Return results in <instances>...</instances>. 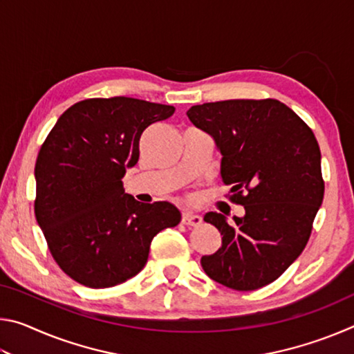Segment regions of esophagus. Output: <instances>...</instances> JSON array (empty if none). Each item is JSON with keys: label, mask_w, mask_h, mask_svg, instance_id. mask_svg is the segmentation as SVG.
<instances>
[{"label": "esophagus", "mask_w": 354, "mask_h": 354, "mask_svg": "<svg viewBox=\"0 0 354 354\" xmlns=\"http://www.w3.org/2000/svg\"><path fill=\"white\" fill-rule=\"evenodd\" d=\"M203 221L200 215L192 214V212H183V223L185 226H198Z\"/></svg>", "instance_id": "obj_1"}]
</instances>
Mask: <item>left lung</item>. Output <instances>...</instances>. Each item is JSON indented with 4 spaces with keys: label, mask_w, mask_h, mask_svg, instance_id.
<instances>
[{
    "label": "left lung",
    "mask_w": 354,
    "mask_h": 354,
    "mask_svg": "<svg viewBox=\"0 0 354 354\" xmlns=\"http://www.w3.org/2000/svg\"><path fill=\"white\" fill-rule=\"evenodd\" d=\"M187 117L214 137L230 200L245 207L230 225L207 212L221 247L201 257L211 279L256 290L278 279L301 254L323 201L320 148L306 123L278 100H226L192 106Z\"/></svg>",
    "instance_id": "left-lung-1"
}]
</instances>
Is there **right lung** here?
<instances>
[{
    "mask_svg": "<svg viewBox=\"0 0 354 354\" xmlns=\"http://www.w3.org/2000/svg\"><path fill=\"white\" fill-rule=\"evenodd\" d=\"M173 113L137 98H88L48 134L34 170V212L50 253L76 283L106 289L136 277L153 237L181 221L170 203L143 205L122 183L139 160L143 131Z\"/></svg>",
    "mask_w": 354,
    "mask_h": 354,
    "instance_id": "obj_1",
    "label": "right lung"
}]
</instances>
